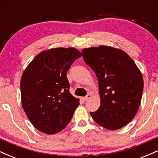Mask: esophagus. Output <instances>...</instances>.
Segmentation results:
<instances>
[{"label": "esophagus", "instance_id": "34e87169", "mask_svg": "<svg viewBox=\"0 0 158 158\" xmlns=\"http://www.w3.org/2000/svg\"><path fill=\"white\" fill-rule=\"evenodd\" d=\"M92 97V95L90 94H87V96L86 97H85L84 98H83V99H84V100L85 101H86V100H88V99H90V98Z\"/></svg>", "mask_w": 158, "mask_h": 158}]
</instances>
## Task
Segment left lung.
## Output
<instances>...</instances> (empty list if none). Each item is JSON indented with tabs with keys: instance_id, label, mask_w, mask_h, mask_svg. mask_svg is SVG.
<instances>
[{
	"instance_id": "obj_1",
	"label": "left lung",
	"mask_w": 158,
	"mask_h": 158,
	"mask_svg": "<svg viewBox=\"0 0 158 158\" xmlns=\"http://www.w3.org/2000/svg\"><path fill=\"white\" fill-rule=\"evenodd\" d=\"M85 62L99 81L100 106L90 112L99 126L117 130L135 117L141 102L143 79L135 61L126 52L108 46L83 49Z\"/></svg>"
}]
</instances>
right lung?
<instances>
[{"mask_svg": "<svg viewBox=\"0 0 158 158\" xmlns=\"http://www.w3.org/2000/svg\"><path fill=\"white\" fill-rule=\"evenodd\" d=\"M81 53L76 48L44 50L29 64L21 80V103L36 129L48 135L63 130L79 99L69 91L67 71Z\"/></svg>", "mask_w": 158, "mask_h": 158, "instance_id": "1", "label": "right lung"}]
</instances>
